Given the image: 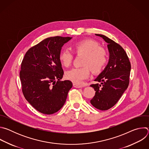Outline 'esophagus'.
I'll return each mask as SVG.
<instances>
[{
    "label": "esophagus",
    "instance_id": "1",
    "mask_svg": "<svg viewBox=\"0 0 149 149\" xmlns=\"http://www.w3.org/2000/svg\"><path fill=\"white\" fill-rule=\"evenodd\" d=\"M73 86L75 88H82V86H81V85H78V84H73Z\"/></svg>",
    "mask_w": 149,
    "mask_h": 149
}]
</instances>
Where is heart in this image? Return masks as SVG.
<instances>
[{"instance_id":"heart-1","label":"heart","mask_w":149,"mask_h":149,"mask_svg":"<svg viewBox=\"0 0 149 149\" xmlns=\"http://www.w3.org/2000/svg\"><path fill=\"white\" fill-rule=\"evenodd\" d=\"M75 55H83L82 65L83 67L74 68L65 72L67 79L74 84H81L87 79L90 74V69L94 74H100L104 69L108 62V55L105 49L100 46L98 42L91 39L77 41L72 46ZM74 56L68 50H62L59 52L58 59L64 67H69L72 63Z\"/></svg>"}]
</instances>
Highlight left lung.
Listing matches in <instances>:
<instances>
[{
    "instance_id": "left-lung-1",
    "label": "left lung",
    "mask_w": 149,
    "mask_h": 149,
    "mask_svg": "<svg viewBox=\"0 0 149 149\" xmlns=\"http://www.w3.org/2000/svg\"><path fill=\"white\" fill-rule=\"evenodd\" d=\"M95 35L108 44L110 58L107 65L95 79L101 84L90 86L95 91L90 102L95 108L104 111L113 107L128 87L131 63L121 46L105 35Z\"/></svg>"
}]
</instances>
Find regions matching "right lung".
Wrapping results in <instances>:
<instances>
[{
    "label": "right lung",
    "mask_w": 149,
    "mask_h": 149,
    "mask_svg": "<svg viewBox=\"0 0 149 149\" xmlns=\"http://www.w3.org/2000/svg\"><path fill=\"white\" fill-rule=\"evenodd\" d=\"M72 38L45 39L26 52L21 63L20 79L25 99L39 112L52 114L64 105L72 87L62 81L63 71L58 56L62 47Z\"/></svg>",
    "instance_id": "right-lung-1"
}]
</instances>
